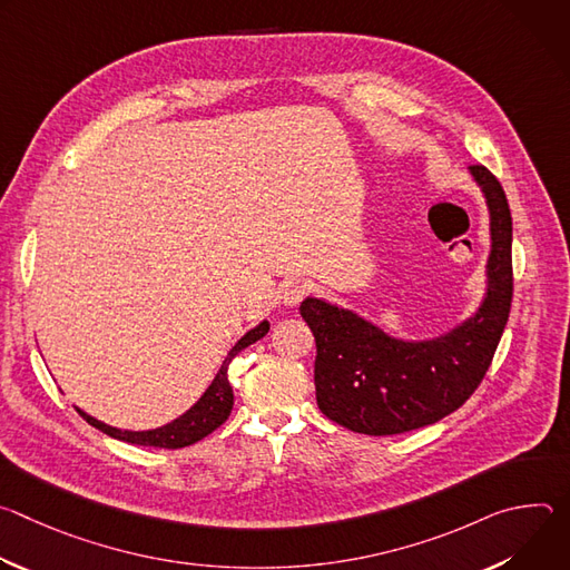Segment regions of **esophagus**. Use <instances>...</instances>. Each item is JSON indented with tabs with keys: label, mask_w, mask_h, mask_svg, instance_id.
I'll return each mask as SVG.
<instances>
[{
	"label": "esophagus",
	"mask_w": 570,
	"mask_h": 570,
	"mask_svg": "<svg viewBox=\"0 0 570 570\" xmlns=\"http://www.w3.org/2000/svg\"><path fill=\"white\" fill-rule=\"evenodd\" d=\"M311 293V284L304 279H288L279 286V299L288 306H297Z\"/></svg>",
	"instance_id": "esophagus-1"
}]
</instances>
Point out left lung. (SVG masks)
Masks as SVG:
<instances>
[{
  "instance_id": "1",
  "label": "left lung",
  "mask_w": 570,
  "mask_h": 570,
  "mask_svg": "<svg viewBox=\"0 0 570 570\" xmlns=\"http://www.w3.org/2000/svg\"><path fill=\"white\" fill-rule=\"evenodd\" d=\"M492 214L490 291L480 311L433 343H399L358 315L306 297L315 336V399L332 422L365 435H396L440 422L482 383L510 317L512 214L499 178L471 165Z\"/></svg>"
}]
</instances>
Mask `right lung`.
I'll use <instances>...</instances> for the list:
<instances>
[{
  "label": "right lung",
  "instance_id": "1",
  "mask_svg": "<svg viewBox=\"0 0 570 570\" xmlns=\"http://www.w3.org/2000/svg\"><path fill=\"white\" fill-rule=\"evenodd\" d=\"M268 330H271V324L262 322L259 327H255L253 332H248L246 336H243L232 347V352L227 354L220 372L216 374L214 383L203 394V399L194 405V409L187 415H183L180 420H176V422H171L167 426L155 429V431H144V433H132V431H119V429H112L108 424H101L95 417L86 415L83 411H78V413L88 424H92L101 433H106V435H110L115 440H121V442H130V444H139V446H155V449H183V446L196 444L198 440H203L209 433H214L232 413L234 392H232V385H229V379H227V367H229L232 358L240 350H246L253 343H257L259 338H264L268 334Z\"/></svg>",
  "mask_w": 570,
  "mask_h": 570
}]
</instances>
